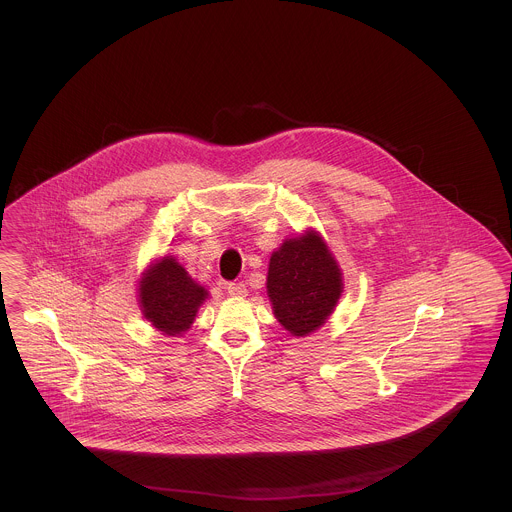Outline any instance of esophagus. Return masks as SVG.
Returning <instances> with one entry per match:
<instances>
[{
  "instance_id": "obj_1",
  "label": "esophagus",
  "mask_w": 512,
  "mask_h": 512,
  "mask_svg": "<svg viewBox=\"0 0 512 512\" xmlns=\"http://www.w3.org/2000/svg\"><path fill=\"white\" fill-rule=\"evenodd\" d=\"M226 292L232 297H245L247 295V286L244 282H232L226 286Z\"/></svg>"
}]
</instances>
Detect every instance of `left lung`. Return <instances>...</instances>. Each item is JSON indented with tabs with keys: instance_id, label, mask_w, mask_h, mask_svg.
<instances>
[{
	"instance_id": "1",
	"label": "left lung",
	"mask_w": 512,
	"mask_h": 512,
	"mask_svg": "<svg viewBox=\"0 0 512 512\" xmlns=\"http://www.w3.org/2000/svg\"><path fill=\"white\" fill-rule=\"evenodd\" d=\"M343 292L336 257L317 230L286 238L268 261L267 295L276 320L292 336L317 332Z\"/></svg>"
}]
</instances>
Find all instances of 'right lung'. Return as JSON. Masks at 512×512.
I'll return each mask as SVG.
<instances>
[{
	"label": "right lung",
	"instance_id": "1",
	"mask_svg": "<svg viewBox=\"0 0 512 512\" xmlns=\"http://www.w3.org/2000/svg\"><path fill=\"white\" fill-rule=\"evenodd\" d=\"M207 297L209 292L172 255L155 259L138 280L142 315L163 336L188 332Z\"/></svg>",
	"mask_w": 512,
	"mask_h": 512
}]
</instances>
